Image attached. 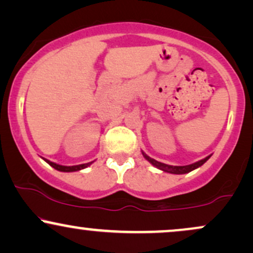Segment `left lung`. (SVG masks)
Segmentation results:
<instances>
[{
	"label": "left lung",
	"mask_w": 253,
	"mask_h": 253,
	"mask_svg": "<svg viewBox=\"0 0 253 253\" xmlns=\"http://www.w3.org/2000/svg\"><path fill=\"white\" fill-rule=\"evenodd\" d=\"M143 155H144L145 158H146L147 161L150 162L151 164L155 165V167L158 168V169L163 170V171H165V172L177 173V175H181V173H187V172H190V171L195 170L196 168L201 167L202 164H205L206 162H207L208 159H210V157H211V156L206 157L205 159H201V161L196 162V163H193V164H190V165H183V167H173V165H168V164L161 163V162H157V161H155V159H153V158H151V157L145 155L144 152H143Z\"/></svg>",
	"instance_id": "1"
}]
</instances>
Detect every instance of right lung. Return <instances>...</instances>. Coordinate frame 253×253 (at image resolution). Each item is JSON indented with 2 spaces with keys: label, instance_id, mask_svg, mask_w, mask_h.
Wrapping results in <instances>:
<instances>
[{
  "label": "right lung",
  "instance_id": "right-lung-1",
  "mask_svg": "<svg viewBox=\"0 0 253 253\" xmlns=\"http://www.w3.org/2000/svg\"><path fill=\"white\" fill-rule=\"evenodd\" d=\"M45 161L47 162V163L50 164L52 168H54V169L58 170V171H63V172H72V171L82 170V169H84V168L89 167V165L92 163V162H90V163L80 164V165H74V167H64V165H59V164H56V163H52V162L47 161V159H45Z\"/></svg>",
  "mask_w": 253,
  "mask_h": 253
}]
</instances>
